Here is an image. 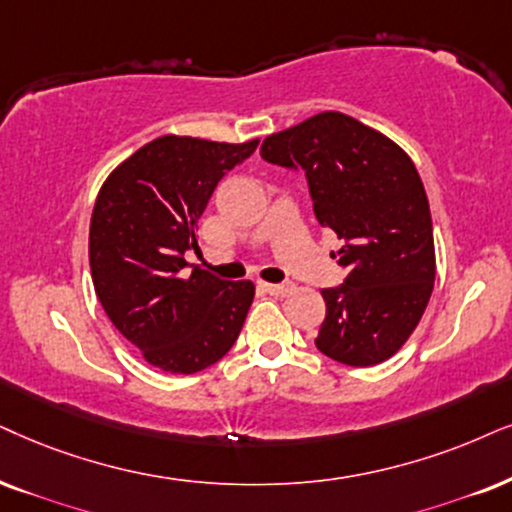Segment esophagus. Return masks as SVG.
Returning <instances> with one entry per match:
<instances>
[{"label":"esophagus","instance_id":"34e87169","mask_svg":"<svg viewBox=\"0 0 512 512\" xmlns=\"http://www.w3.org/2000/svg\"><path fill=\"white\" fill-rule=\"evenodd\" d=\"M264 290H267L269 295H276V297H283V295H288V293H293L295 290V286L290 281H286V283H264Z\"/></svg>","mask_w":512,"mask_h":512}]
</instances>
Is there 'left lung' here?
Returning <instances> with one entry per match:
<instances>
[{
	"label": "left lung",
	"mask_w": 512,
	"mask_h": 512,
	"mask_svg": "<svg viewBox=\"0 0 512 512\" xmlns=\"http://www.w3.org/2000/svg\"><path fill=\"white\" fill-rule=\"evenodd\" d=\"M267 163L302 170L323 229L342 241V286L323 288L316 347L340 364L375 366L416 331L435 286V238L416 165L385 134L326 111L262 141Z\"/></svg>",
	"instance_id": "left-lung-1"
}]
</instances>
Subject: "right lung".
<instances>
[{
	"label": "right lung",
	"instance_id": "right-lung-1",
	"mask_svg": "<svg viewBox=\"0 0 512 512\" xmlns=\"http://www.w3.org/2000/svg\"><path fill=\"white\" fill-rule=\"evenodd\" d=\"M257 139L219 144L193 137L148 141L103 181L89 224L96 297L113 326L167 373H198L224 357L255 297L250 281L193 267L198 219L229 170Z\"/></svg>",
	"mask_w": 512,
	"mask_h": 512
}]
</instances>
